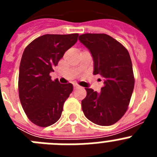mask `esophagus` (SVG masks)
<instances>
[{
  "mask_svg": "<svg viewBox=\"0 0 157 157\" xmlns=\"http://www.w3.org/2000/svg\"><path fill=\"white\" fill-rule=\"evenodd\" d=\"M79 86L78 85V84H74V88L75 89H78V88H79Z\"/></svg>",
  "mask_w": 157,
  "mask_h": 157,
  "instance_id": "1",
  "label": "esophagus"
}]
</instances>
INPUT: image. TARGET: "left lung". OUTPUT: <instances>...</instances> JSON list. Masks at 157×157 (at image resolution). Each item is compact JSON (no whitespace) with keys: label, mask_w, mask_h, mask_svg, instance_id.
I'll return each instance as SVG.
<instances>
[{"label":"left lung","mask_w":157,"mask_h":157,"mask_svg":"<svg viewBox=\"0 0 157 157\" xmlns=\"http://www.w3.org/2000/svg\"><path fill=\"white\" fill-rule=\"evenodd\" d=\"M92 55L94 75L104 78L101 92L86 88L82 109L90 121L111 126L127 112L134 86L132 62L127 48L105 34H84L78 37Z\"/></svg>","instance_id":"obj_1"}]
</instances>
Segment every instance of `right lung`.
<instances>
[{
  "instance_id": "right-lung-1",
  "label": "right lung",
  "mask_w": 157,
  "mask_h": 157,
  "mask_svg": "<svg viewBox=\"0 0 157 157\" xmlns=\"http://www.w3.org/2000/svg\"><path fill=\"white\" fill-rule=\"evenodd\" d=\"M78 37V34H45L25 48L19 65V96L25 113L35 125L48 127L61 116L73 85L52 81L49 74Z\"/></svg>"
}]
</instances>
